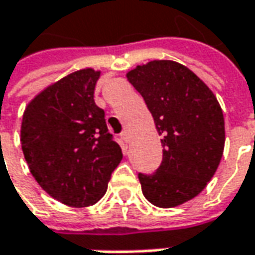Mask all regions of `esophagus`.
Wrapping results in <instances>:
<instances>
[{
    "label": "esophagus",
    "instance_id": "1",
    "mask_svg": "<svg viewBox=\"0 0 255 255\" xmlns=\"http://www.w3.org/2000/svg\"><path fill=\"white\" fill-rule=\"evenodd\" d=\"M121 136L125 143H129V142H130V136H129V132H128V130H123Z\"/></svg>",
    "mask_w": 255,
    "mask_h": 255
}]
</instances>
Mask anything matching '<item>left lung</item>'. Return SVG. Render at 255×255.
I'll use <instances>...</instances> for the list:
<instances>
[{"label": "left lung", "mask_w": 255, "mask_h": 255, "mask_svg": "<svg viewBox=\"0 0 255 255\" xmlns=\"http://www.w3.org/2000/svg\"><path fill=\"white\" fill-rule=\"evenodd\" d=\"M153 116L163 155L153 173H139L142 192L160 208L195 198L214 176L225 143L217 97L195 73L171 60H153L126 74Z\"/></svg>", "instance_id": "8db88e82"}]
</instances>
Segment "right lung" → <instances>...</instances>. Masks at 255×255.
Listing matches in <instances>:
<instances>
[{"label":"right lung","mask_w":255,"mask_h":255,"mask_svg":"<svg viewBox=\"0 0 255 255\" xmlns=\"http://www.w3.org/2000/svg\"><path fill=\"white\" fill-rule=\"evenodd\" d=\"M100 71L84 69L37 95L24 112L21 146L45 192L69 207H89L106 194L122 149L95 103Z\"/></svg>","instance_id":"right-lung-1"}]
</instances>
